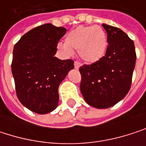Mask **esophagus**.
<instances>
[{
  "label": "esophagus",
  "instance_id": "obj_1",
  "mask_svg": "<svg viewBox=\"0 0 146 146\" xmlns=\"http://www.w3.org/2000/svg\"><path fill=\"white\" fill-rule=\"evenodd\" d=\"M80 66H81V64H80L78 62H74V68H75L76 69H78V68H80Z\"/></svg>",
  "mask_w": 146,
  "mask_h": 146
}]
</instances>
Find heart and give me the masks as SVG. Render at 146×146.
<instances>
[{"instance_id":"b5f03b06","label":"heart","mask_w":146,"mask_h":146,"mask_svg":"<svg viewBox=\"0 0 146 146\" xmlns=\"http://www.w3.org/2000/svg\"><path fill=\"white\" fill-rule=\"evenodd\" d=\"M108 45L107 35L99 26H79L70 31L65 42L57 44L58 50L65 56H71L77 50L78 57L87 62L95 63L106 55Z\"/></svg>"}]
</instances>
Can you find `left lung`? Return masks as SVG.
Returning <instances> with one entry per match:
<instances>
[{"label": "left lung", "mask_w": 146, "mask_h": 146, "mask_svg": "<svg viewBox=\"0 0 146 146\" xmlns=\"http://www.w3.org/2000/svg\"><path fill=\"white\" fill-rule=\"evenodd\" d=\"M108 46L102 60L80 67V90L87 104L106 109L122 101L130 90L136 62L133 41L118 28L102 24Z\"/></svg>", "instance_id": "8db88e82"}]
</instances>
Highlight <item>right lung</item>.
Instances as JSON below:
<instances>
[{"label": "right lung", "instance_id": "right-lung-1", "mask_svg": "<svg viewBox=\"0 0 146 146\" xmlns=\"http://www.w3.org/2000/svg\"><path fill=\"white\" fill-rule=\"evenodd\" d=\"M66 31L46 23L27 32L14 45L12 73L17 96L35 113L46 114L57 107L58 87L74 68L73 60L55 56Z\"/></svg>", "mask_w": 146, "mask_h": 146}]
</instances>
